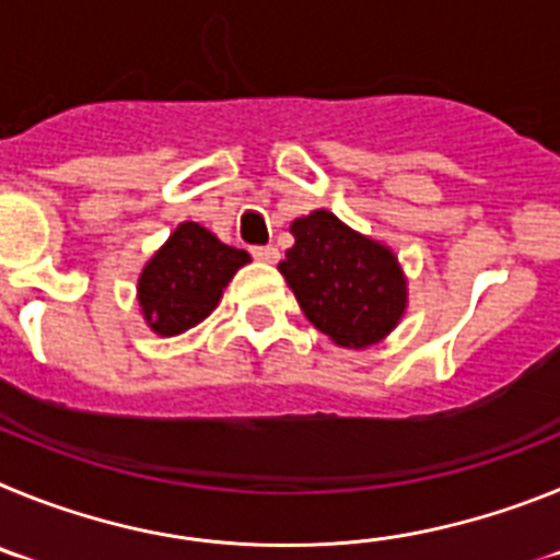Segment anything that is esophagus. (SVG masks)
<instances>
[{
	"mask_svg": "<svg viewBox=\"0 0 560 560\" xmlns=\"http://www.w3.org/2000/svg\"><path fill=\"white\" fill-rule=\"evenodd\" d=\"M252 255H255V260H260V264H277L280 252H277L275 246H255V249H252Z\"/></svg>",
	"mask_w": 560,
	"mask_h": 560,
	"instance_id": "1",
	"label": "esophagus"
}]
</instances>
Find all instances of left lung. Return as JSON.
Listing matches in <instances>:
<instances>
[{"mask_svg":"<svg viewBox=\"0 0 560 560\" xmlns=\"http://www.w3.org/2000/svg\"><path fill=\"white\" fill-rule=\"evenodd\" d=\"M291 235L294 246L277 269L316 330L339 348L364 350L398 328L409 280L387 244L361 235L330 210L296 219Z\"/></svg>","mask_w":560,"mask_h":560,"instance_id":"8db88e82","label":"left lung"}]
</instances>
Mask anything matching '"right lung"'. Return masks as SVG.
<instances>
[{
	"mask_svg": "<svg viewBox=\"0 0 560 560\" xmlns=\"http://www.w3.org/2000/svg\"><path fill=\"white\" fill-rule=\"evenodd\" d=\"M249 252L221 244L207 226L182 221L153 252L137 280L142 319L156 336H179L219 308L224 289Z\"/></svg>",
	"mask_w": 560,
	"mask_h": 560,
	"instance_id": "1",
	"label": "right lung"
}]
</instances>
